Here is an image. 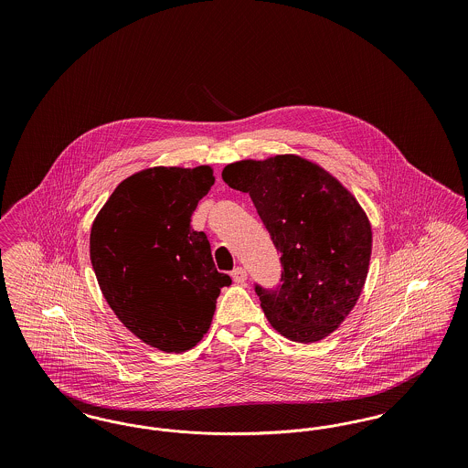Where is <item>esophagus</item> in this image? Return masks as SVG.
<instances>
[{
    "mask_svg": "<svg viewBox=\"0 0 468 468\" xmlns=\"http://www.w3.org/2000/svg\"><path fill=\"white\" fill-rule=\"evenodd\" d=\"M231 279H233L237 284H244L245 281H247V271H245V268H235V270L231 271Z\"/></svg>",
    "mask_w": 468,
    "mask_h": 468,
    "instance_id": "34e87169",
    "label": "esophagus"
}]
</instances>
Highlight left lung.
Instances as JSON below:
<instances>
[{
    "instance_id": "obj_1",
    "label": "left lung",
    "mask_w": 468,
    "mask_h": 468,
    "mask_svg": "<svg viewBox=\"0 0 468 468\" xmlns=\"http://www.w3.org/2000/svg\"><path fill=\"white\" fill-rule=\"evenodd\" d=\"M223 180L249 193L281 252L282 284L254 286L270 324L294 342L328 336L356 305L368 273L372 228L356 198L294 154L231 163Z\"/></svg>"
}]
</instances>
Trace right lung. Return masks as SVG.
<instances>
[{
    "label": "right lung",
    "mask_w": 468,
    "mask_h": 468,
    "mask_svg": "<svg viewBox=\"0 0 468 468\" xmlns=\"http://www.w3.org/2000/svg\"><path fill=\"white\" fill-rule=\"evenodd\" d=\"M210 166H154L122 180L90 228V263L119 321L145 344L184 353L208 332L229 286L203 231L191 228Z\"/></svg>",
    "instance_id": "obj_1"
}]
</instances>
